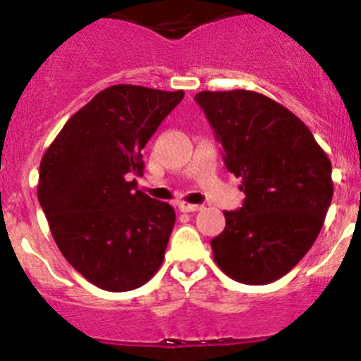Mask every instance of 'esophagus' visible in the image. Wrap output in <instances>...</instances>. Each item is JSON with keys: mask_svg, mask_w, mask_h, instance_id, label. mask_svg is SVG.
<instances>
[{"mask_svg": "<svg viewBox=\"0 0 361 361\" xmlns=\"http://www.w3.org/2000/svg\"><path fill=\"white\" fill-rule=\"evenodd\" d=\"M178 208H180L181 212H197V210H201V204H190V203H185V201H181V203H178Z\"/></svg>", "mask_w": 361, "mask_h": 361, "instance_id": "1", "label": "esophagus"}]
</instances>
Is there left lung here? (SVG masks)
I'll return each instance as SVG.
<instances>
[{
  "mask_svg": "<svg viewBox=\"0 0 361 361\" xmlns=\"http://www.w3.org/2000/svg\"><path fill=\"white\" fill-rule=\"evenodd\" d=\"M196 101L240 178V210L212 244L215 264L245 285L290 272L321 233L331 204V161L312 131L278 101L252 90H203Z\"/></svg>",
  "mask_w": 361,
  "mask_h": 361,
  "instance_id": "left-lung-1",
  "label": "left lung"
}]
</instances>
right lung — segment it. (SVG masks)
I'll list each match as a JSON object with an SVG mask.
<instances>
[{
  "label": "right lung",
  "instance_id": "add662e5",
  "mask_svg": "<svg viewBox=\"0 0 361 361\" xmlns=\"http://www.w3.org/2000/svg\"><path fill=\"white\" fill-rule=\"evenodd\" d=\"M183 90L112 85L74 114L40 160L37 196L66 260L87 281L126 292L164 262L176 214L135 188L142 149Z\"/></svg>",
  "mask_w": 361,
  "mask_h": 361
}]
</instances>
